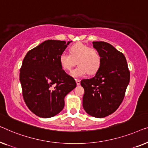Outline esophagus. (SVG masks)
<instances>
[{"instance_id": "1", "label": "esophagus", "mask_w": 148, "mask_h": 148, "mask_svg": "<svg viewBox=\"0 0 148 148\" xmlns=\"http://www.w3.org/2000/svg\"><path fill=\"white\" fill-rule=\"evenodd\" d=\"M76 84L78 85V86H79V85L80 84V80H76Z\"/></svg>"}]
</instances>
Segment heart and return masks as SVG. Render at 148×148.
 Returning a JSON list of instances; mask_svg holds the SVG:
<instances>
[{
    "instance_id": "heart-1",
    "label": "heart",
    "mask_w": 148,
    "mask_h": 148,
    "mask_svg": "<svg viewBox=\"0 0 148 148\" xmlns=\"http://www.w3.org/2000/svg\"><path fill=\"white\" fill-rule=\"evenodd\" d=\"M60 66L66 72H70L77 63L78 67L72 72L74 78L84 76L86 73H97L101 66V56L97 49L82 43H77L70 48V54L62 53L59 57Z\"/></svg>"
}]
</instances>
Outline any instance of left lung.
<instances>
[{
  "label": "left lung",
  "instance_id": "obj_1",
  "mask_svg": "<svg viewBox=\"0 0 148 148\" xmlns=\"http://www.w3.org/2000/svg\"><path fill=\"white\" fill-rule=\"evenodd\" d=\"M101 56V66L95 76L81 80L84 89L83 108L88 115L105 117L114 113L124 99L130 80L126 58L113 45L105 41H93Z\"/></svg>",
  "mask_w": 148,
  "mask_h": 148
}]
</instances>
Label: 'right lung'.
Masks as SVG:
<instances>
[{"mask_svg":"<svg viewBox=\"0 0 148 148\" xmlns=\"http://www.w3.org/2000/svg\"><path fill=\"white\" fill-rule=\"evenodd\" d=\"M71 41H43L26 54L20 69L23 97L35 115L52 117L62 111L64 97L76 83L60 66L59 57Z\"/></svg>","mask_w":148,"mask_h":148,"instance_id":"right-lung-1","label":"right lung"}]
</instances>
